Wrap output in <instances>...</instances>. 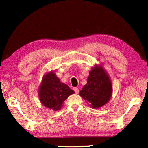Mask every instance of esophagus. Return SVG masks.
I'll use <instances>...</instances> for the list:
<instances>
[{
  "label": "esophagus",
  "mask_w": 148,
  "mask_h": 148,
  "mask_svg": "<svg viewBox=\"0 0 148 148\" xmlns=\"http://www.w3.org/2000/svg\"><path fill=\"white\" fill-rule=\"evenodd\" d=\"M73 90H74V91L75 92V94H78L79 92V89H78V88H77V87H74V88H73Z\"/></svg>",
  "instance_id": "1"
}]
</instances>
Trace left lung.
Wrapping results in <instances>:
<instances>
[{"instance_id": "obj_1", "label": "left lung", "mask_w": 148, "mask_h": 148, "mask_svg": "<svg viewBox=\"0 0 148 148\" xmlns=\"http://www.w3.org/2000/svg\"><path fill=\"white\" fill-rule=\"evenodd\" d=\"M112 91V84L108 74L100 64H96L89 72L87 83L80 91V95L92 108H99L108 102Z\"/></svg>"}]
</instances>
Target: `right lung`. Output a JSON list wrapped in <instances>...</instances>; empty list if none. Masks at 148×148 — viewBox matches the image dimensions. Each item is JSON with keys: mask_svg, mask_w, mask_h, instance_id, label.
<instances>
[{"mask_svg": "<svg viewBox=\"0 0 148 148\" xmlns=\"http://www.w3.org/2000/svg\"><path fill=\"white\" fill-rule=\"evenodd\" d=\"M74 93L66 84L61 82L54 71L44 75L38 88L41 103L54 111L60 110L65 100Z\"/></svg>", "mask_w": 148, "mask_h": 148, "instance_id": "obj_1", "label": "right lung"}]
</instances>
